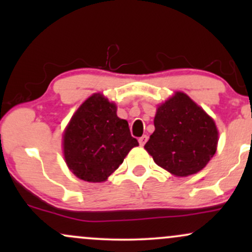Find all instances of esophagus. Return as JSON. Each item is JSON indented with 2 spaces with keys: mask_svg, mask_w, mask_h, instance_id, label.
Masks as SVG:
<instances>
[{
  "mask_svg": "<svg viewBox=\"0 0 252 252\" xmlns=\"http://www.w3.org/2000/svg\"><path fill=\"white\" fill-rule=\"evenodd\" d=\"M147 141H148V136H147V135H143L142 137L138 138V142H140L141 146H144V144H146Z\"/></svg>",
  "mask_w": 252,
  "mask_h": 252,
  "instance_id": "34e87169",
  "label": "esophagus"
}]
</instances>
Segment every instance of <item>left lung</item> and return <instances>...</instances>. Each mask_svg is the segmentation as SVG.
<instances>
[{
	"mask_svg": "<svg viewBox=\"0 0 252 252\" xmlns=\"http://www.w3.org/2000/svg\"><path fill=\"white\" fill-rule=\"evenodd\" d=\"M154 126L155 131L144 148L170 174H195L216 154L218 130L215 121L184 92H175L158 106Z\"/></svg>",
	"mask_w": 252,
	"mask_h": 252,
	"instance_id": "left-lung-1",
	"label": "left lung"
}]
</instances>
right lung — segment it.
<instances>
[{"label":"right lung","instance_id":"add662e5","mask_svg":"<svg viewBox=\"0 0 252 252\" xmlns=\"http://www.w3.org/2000/svg\"><path fill=\"white\" fill-rule=\"evenodd\" d=\"M116 111V104L94 94L78 108L66 126L63 136L66 164L84 181H105L138 146L128 122L117 117Z\"/></svg>","mask_w":252,"mask_h":252}]
</instances>
